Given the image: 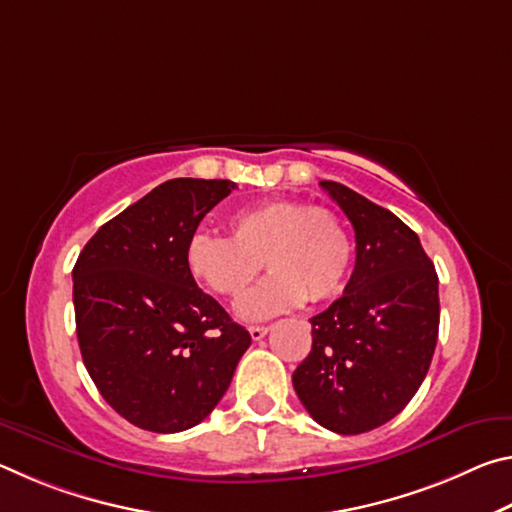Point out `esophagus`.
I'll use <instances>...</instances> for the list:
<instances>
[{
    "label": "esophagus",
    "instance_id": "34e87169",
    "mask_svg": "<svg viewBox=\"0 0 512 512\" xmlns=\"http://www.w3.org/2000/svg\"><path fill=\"white\" fill-rule=\"evenodd\" d=\"M268 329H271V327L253 325V327H248V332H250V336H253V341H259V339H264V336L268 334Z\"/></svg>",
    "mask_w": 512,
    "mask_h": 512
}]
</instances>
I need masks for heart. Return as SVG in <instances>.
<instances>
[{
	"label": "heart",
	"instance_id": "obj_1",
	"mask_svg": "<svg viewBox=\"0 0 512 512\" xmlns=\"http://www.w3.org/2000/svg\"><path fill=\"white\" fill-rule=\"evenodd\" d=\"M232 237L196 232L187 241L189 275L225 298H241L262 264L273 275L239 302L248 320L271 318L305 302L341 293L352 264V241L343 221L327 207L268 201L230 219Z\"/></svg>",
	"mask_w": 512,
	"mask_h": 512
}]
</instances>
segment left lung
<instances>
[{"instance_id":"left-lung-1","label":"left lung","mask_w":512,"mask_h":512,"mask_svg":"<svg viewBox=\"0 0 512 512\" xmlns=\"http://www.w3.org/2000/svg\"><path fill=\"white\" fill-rule=\"evenodd\" d=\"M357 239L339 300L309 318L311 352L293 388L311 418L343 436L393 420L427 377L438 341V275L420 239L393 212L323 180Z\"/></svg>"}]
</instances>
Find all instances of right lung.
I'll return each mask as SVG.
<instances>
[{"label": "right lung", "mask_w": 512, "mask_h": 512, "mask_svg": "<svg viewBox=\"0 0 512 512\" xmlns=\"http://www.w3.org/2000/svg\"><path fill=\"white\" fill-rule=\"evenodd\" d=\"M237 185L173 178L103 223L74 277L85 368L112 409L146 431L196 427L228 391L250 334L185 264L198 223Z\"/></svg>", "instance_id": "1"}]
</instances>
